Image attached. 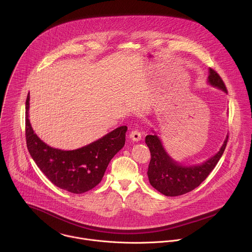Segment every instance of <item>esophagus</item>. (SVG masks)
I'll return each instance as SVG.
<instances>
[{
	"instance_id": "1",
	"label": "esophagus",
	"mask_w": 252,
	"mask_h": 252,
	"mask_svg": "<svg viewBox=\"0 0 252 252\" xmlns=\"http://www.w3.org/2000/svg\"><path fill=\"white\" fill-rule=\"evenodd\" d=\"M129 138L133 141H139L141 139V133L137 129H132L129 133Z\"/></svg>"
}]
</instances>
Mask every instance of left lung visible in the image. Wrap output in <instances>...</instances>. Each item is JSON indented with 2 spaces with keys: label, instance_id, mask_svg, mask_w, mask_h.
<instances>
[{
  "label": "left lung",
  "instance_id": "obj_1",
  "mask_svg": "<svg viewBox=\"0 0 252 252\" xmlns=\"http://www.w3.org/2000/svg\"><path fill=\"white\" fill-rule=\"evenodd\" d=\"M208 83L227 93L222 79L211 67H209ZM227 140L228 135L220 152L206 161L197 165L186 166L176 162L167 155L161 140L156 133L147 135L146 143L151 152V161L148 169L150 184L153 188L166 196H177L193 190L218 164L223 155Z\"/></svg>",
  "mask_w": 252,
  "mask_h": 252
}]
</instances>
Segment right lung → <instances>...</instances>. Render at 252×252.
<instances>
[{"mask_svg":"<svg viewBox=\"0 0 252 252\" xmlns=\"http://www.w3.org/2000/svg\"><path fill=\"white\" fill-rule=\"evenodd\" d=\"M30 94L26 100V140L33 161L58 188L84 193L96 187L111 159L126 142L127 127L120 126L90 145L74 151L54 149L35 134L29 120Z\"/></svg>","mask_w":252,"mask_h":252,"instance_id":"right-lung-1","label":"right lung"}]
</instances>
